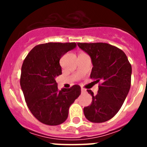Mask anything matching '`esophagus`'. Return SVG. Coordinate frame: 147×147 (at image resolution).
I'll use <instances>...</instances> for the list:
<instances>
[{
    "instance_id": "esophagus-1",
    "label": "esophagus",
    "mask_w": 147,
    "mask_h": 147,
    "mask_svg": "<svg viewBox=\"0 0 147 147\" xmlns=\"http://www.w3.org/2000/svg\"><path fill=\"white\" fill-rule=\"evenodd\" d=\"M81 90H82V93H85V92H86V90H85V88H81Z\"/></svg>"
}]
</instances>
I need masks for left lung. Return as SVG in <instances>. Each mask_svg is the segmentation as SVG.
<instances>
[{
    "instance_id": "obj_1",
    "label": "left lung",
    "mask_w": 147,
    "mask_h": 147,
    "mask_svg": "<svg viewBox=\"0 0 147 147\" xmlns=\"http://www.w3.org/2000/svg\"><path fill=\"white\" fill-rule=\"evenodd\" d=\"M78 46L91 58L90 78L100 82L98 93L87 90L92 96L91 105L84 107L86 119L102 123L119 112L129 93L132 67L127 57L119 48L105 42H78Z\"/></svg>"
}]
</instances>
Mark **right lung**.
<instances>
[{
	"label": "right lung",
	"instance_id": "1",
	"mask_svg": "<svg viewBox=\"0 0 147 147\" xmlns=\"http://www.w3.org/2000/svg\"><path fill=\"white\" fill-rule=\"evenodd\" d=\"M76 42H48L31 50L23 61L20 86L28 109L42 124H61L81 93L80 85L59 90L55 78L62 74L59 59L76 48Z\"/></svg>",
	"mask_w": 147,
	"mask_h": 147
}]
</instances>
